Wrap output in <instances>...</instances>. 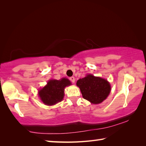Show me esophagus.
<instances>
[{
  "label": "esophagus",
  "mask_w": 146,
  "mask_h": 146,
  "mask_svg": "<svg viewBox=\"0 0 146 146\" xmlns=\"http://www.w3.org/2000/svg\"><path fill=\"white\" fill-rule=\"evenodd\" d=\"M70 81L72 82V83H75V77L74 76H71V77H70Z\"/></svg>",
  "instance_id": "obj_1"
}]
</instances>
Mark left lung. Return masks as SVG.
Listing matches in <instances>:
<instances>
[{"mask_svg": "<svg viewBox=\"0 0 146 146\" xmlns=\"http://www.w3.org/2000/svg\"><path fill=\"white\" fill-rule=\"evenodd\" d=\"M83 98L92 104H100L106 99L110 92L111 87L107 80L100 77L88 75L76 82Z\"/></svg>", "mask_w": 146, "mask_h": 146, "instance_id": "obj_1", "label": "left lung"}]
</instances>
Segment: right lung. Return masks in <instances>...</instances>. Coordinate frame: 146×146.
<instances>
[{
	"label": "right lung",
	"mask_w": 146,
	"mask_h": 146,
	"mask_svg": "<svg viewBox=\"0 0 146 146\" xmlns=\"http://www.w3.org/2000/svg\"><path fill=\"white\" fill-rule=\"evenodd\" d=\"M71 85L67 78L61 80H51L48 82L47 85L39 92V95L42 102L47 105H52L61 102L64 97V88Z\"/></svg>",
	"instance_id": "right-lung-1"
}]
</instances>
